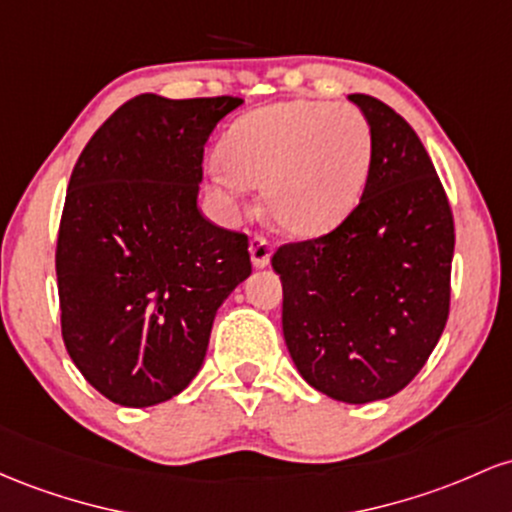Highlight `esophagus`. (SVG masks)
I'll return each instance as SVG.
<instances>
[{
  "instance_id": "esophagus-1",
  "label": "esophagus",
  "mask_w": 512,
  "mask_h": 512,
  "mask_svg": "<svg viewBox=\"0 0 512 512\" xmlns=\"http://www.w3.org/2000/svg\"><path fill=\"white\" fill-rule=\"evenodd\" d=\"M249 254L256 268H266L271 263V244H268V239L261 237V234H254L249 244Z\"/></svg>"
}]
</instances>
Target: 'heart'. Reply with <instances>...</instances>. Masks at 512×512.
Wrapping results in <instances>:
<instances>
[{"label":"heart","instance_id":"b5f03b06","mask_svg":"<svg viewBox=\"0 0 512 512\" xmlns=\"http://www.w3.org/2000/svg\"><path fill=\"white\" fill-rule=\"evenodd\" d=\"M212 181L234 198L263 188L268 217L280 229L314 237L343 220L363 193L372 137L355 106L324 101L275 103L239 118L220 145Z\"/></svg>","mask_w":512,"mask_h":512}]
</instances>
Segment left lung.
Masks as SVG:
<instances>
[{"label": "left lung", "instance_id": "1", "mask_svg": "<svg viewBox=\"0 0 512 512\" xmlns=\"http://www.w3.org/2000/svg\"><path fill=\"white\" fill-rule=\"evenodd\" d=\"M372 137L363 198L321 237L278 246L283 333L300 375L346 404L387 399L421 372L450 314L455 220L416 130L350 94Z\"/></svg>", "mask_w": 512, "mask_h": 512}]
</instances>
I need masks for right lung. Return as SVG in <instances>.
<instances>
[{
  "label": "right lung",
  "instance_id": "obj_1",
  "mask_svg": "<svg viewBox=\"0 0 512 512\" xmlns=\"http://www.w3.org/2000/svg\"><path fill=\"white\" fill-rule=\"evenodd\" d=\"M237 96L125 101L74 164L55 249L62 341L113 404H162L191 384L212 321L249 278V237L198 210L210 132Z\"/></svg>",
  "mask_w": 512,
  "mask_h": 512
}]
</instances>
